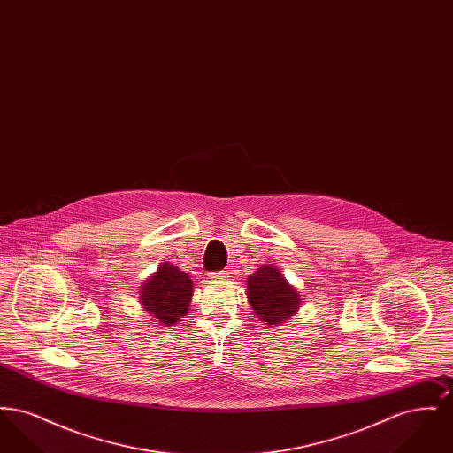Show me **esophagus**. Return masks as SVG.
Returning <instances> with one entry per match:
<instances>
[{
  "label": "esophagus",
  "mask_w": 453,
  "mask_h": 453,
  "mask_svg": "<svg viewBox=\"0 0 453 453\" xmlns=\"http://www.w3.org/2000/svg\"><path fill=\"white\" fill-rule=\"evenodd\" d=\"M227 275H229V272H227V270H220V272L212 273V279H227Z\"/></svg>",
  "instance_id": "obj_1"
}]
</instances>
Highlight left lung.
I'll return each mask as SVG.
<instances>
[{
    "mask_svg": "<svg viewBox=\"0 0 453 453\" xmlns=\"http://www.w3.org/2000/svg\"><path fill=\"white\" fill-rule=\"evenodd\" d=\"M248 299L263 323L277 326L294 316L301 303L296 288L273 266H261L248 279Z\"/></svg>",
    "mask_w": 453,
    "mask_h": 453,
    "instance_id": "left-lung-1",
    "label": "left lung"
}]
</instances>
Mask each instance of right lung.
Listing matches in <instances>:
<instances>
[{"label":"right lung","mask_w":453,"mask_h":453,"mask_svg":"<svg viewBox=\"0 0 453 453\" xmlns=\"http://www.w3.org/2000/svg\"><path fill=\"white\" fill-rule=\"evenodd\" d=\"M194 296V281L180 268L170 263L159 265L152 279L142 285L141 302L154 316V323L176 324L188 311Z\"/></svg>","instance_id":"1"}]
</instances>
